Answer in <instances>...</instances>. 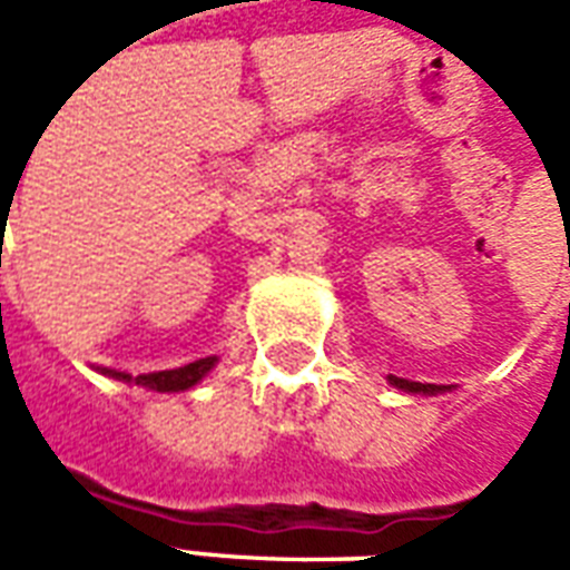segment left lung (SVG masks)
<instances>
[{
    "mask_svg": "<svg viewBox=\"0 0 570 570\" xmlns=\"http://www.w3.org/2000/svg\"><path fill=\"white\" fill-rule=\"evenodd\" d=\"M391 384L400 387V391H406V394H440V391H445V387H440V384L409 382V379H394V375H391Z\"/></svg>",
    "mask_w": 570,
    "mask_h": 570,
    "instance_id": "left-lung-1",
    "label": "left lung"
}]
</instances>
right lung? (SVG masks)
<instances>
[{
  "mask_svg": "<svg viewBox=\"0 0 570 570\" xmlns=\"http://www.w3.org/2000/svg\"><path fill=\"white\" fill-rule=\"evenodd\" d=\"M216 366V357L195 360V363H186L179 370H164V372H146V375H128V372L116 370H100L104 375H112L118 382L137 384V387H146V391H158V394H179V391H188L207 375V372Z\"/></svg>",
  "mask_w": 570,
  "mask_h": 570,
  "instance_id": "1",
  "label": "right lung"
}]
</instances>
